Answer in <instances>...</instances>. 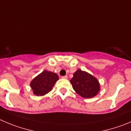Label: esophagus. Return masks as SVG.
Returning a JSON list of instances; mask_svg holds the SVG:
<instances>
[{
    "label": "esophagus",
    "mask_w": 131,
    "mask_h": 131,
    "mask_svg": "<svg viewBox=\"0 0 131 131\" xmlns=\"http://www.w3.org/2000/svg\"><path fill=\"white\" fill-rule=\"evenodd\" d=\"M61 78H62V79H68V76H67V75H64V76H62Z\"/></svg>",
    "instance_id": "34e87169"
}]
</instances>
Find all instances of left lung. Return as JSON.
Masks as SVG:
<instances>
[{
    "mask_svg": "<svg viewBox=\"0 0 131 131\" xmlns=\"http://www.w3.org/2000/svg\"><path fill=\"white\" fill-rule=\"evenodd\" d=\"M70 83L77 93L85 98L94 97L100 90L97 79L81 70H78L74 73Z\"/></svg>",
    "mask_w": 131,
    "mask_h": 131,
    "instance_id": "obj_1",
    "label": "left lung"
}]
</instances>
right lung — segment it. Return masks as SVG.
Returning <instances> with one entry per match:
<instances>
[{"label": "right lung", "mask_w": 131, "mask_h": 131, "mask_svg": "<svg viewBox=\"0 0 131 131\" xmlns=\"http://www.w3.org/2000/svg\"><path fill=\"white\" fill-rule=\"evenodd\" d=\"M58 79L59 77L56 73L45 70L33 79L30 86L34 94L43 96L52 90Z\"/></svg>", "instance_id": "obj_1"}]
</instances>
